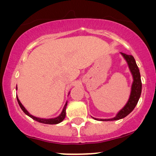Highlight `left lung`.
<instances>
[{"label": "left lung", "mask_w": 156, "mask_h": 156, "mask_svg": "<svg viewBox=\"0 0 156 156\" xmlns=\"http://www.w3.org/2000/svg\"><path fill=\"white\" fill-rule=\"evenodd\" d=\"M121 54L122 55V56L124 57L126 61L127 62L130 71H131L132 76H133V82L131 86V94H130L129 101H128L126 104L122 109L119 111L116 116L112 119H99V121H116L124 118V117L129 115L134 109L140 97L142 89V83L141 80H140L139 69H138V66L136 65L135 59H134V57L132 55H128L122 52H121ZM93 119H96V120H99V119L95 118Z\"/></svg>", "instance_id": "8db88e82"}]
</instances>
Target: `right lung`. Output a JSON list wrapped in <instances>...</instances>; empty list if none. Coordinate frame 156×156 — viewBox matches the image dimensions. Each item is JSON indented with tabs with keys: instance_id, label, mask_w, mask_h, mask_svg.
Instances as JSON below:
<instances>
[{
	"instance_id": "right-lung-1",
	"label": "right lung",
	"mask_w": 156,
	"mask_h": 156,
	"mask_svg": "<svg viewBox=\"0 0 156 156\" xmlns=\"http://www.w3.org/2000/svg\"><path fill=\"white\" fill-rule=\"evenodd\" d=\"M17 87H16V90H17ZM17 100H18V104L19 106H20V107L21 108V109L23 110V112L25 113V114L27 115V116L30 117L33 119V120H35L36 121H38V122L40 123H45V124H57V123H60L65 118V116H66V107H67V101L66 102L65 106H64L62 111L61 114H59V116H58L56 118H53V119H41V118H37V117H35V116H33V115H31L30 113L27 112V111L25 109V108L24 106H23V104L20 103V100L18 99V97H17Z\"/></svg>"
}]
</instances>
